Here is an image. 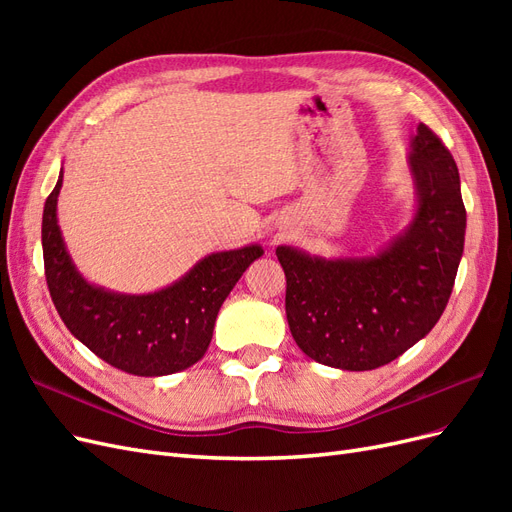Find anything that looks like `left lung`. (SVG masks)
<instances>
[{"label": "left lung", "mask_w": 512, "mask_h": 512, "mask_svg": "<svg viewBox=\"0 0 512 512\" xmlns=\"http://www.w3.org/2000/svg\"><path fill=\"white\" fill-rule=\"evenodd\" d=\"M410 170L418 209L378 256L312 258L277 247L286 318L297 346L322 365L367 371L423 339L451 299L466 235L459 170L440 136L418 123Z\"/></svg>", "instance_id": "1"}]
</instances>
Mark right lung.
<instances>
[{"instance_id": "right-lung-1", "label": "right lung", "mask_w": 512, "mask_h": 512, "mask_svg": "<svg viewBox=\"0 0 512 512\" xmlns=\"http://www.w3.org/2000/svg\"><path fill=\"white\" fill-rule=\"evenodd\" d=\"M55 190L44 203V275L57 314L70 333L102 361L132 376H168L205 356L224 299L243 271L262 256L260 245L211 254L160 292H106L74 269L57 226Z\"/></svg>"}]
</instances>
